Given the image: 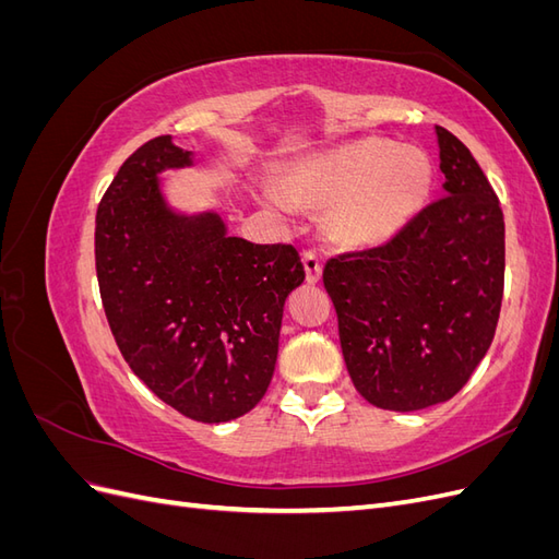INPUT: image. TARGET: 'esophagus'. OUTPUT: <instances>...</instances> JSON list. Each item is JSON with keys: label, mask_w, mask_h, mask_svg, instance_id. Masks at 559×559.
Returning a JSON list of instances; mask_svg holds the SVG:
<instances>
[{"label": "esophagus", "mask_w": 559, "mask_h": 559, "mask_svg": "<svg viewBox=\"0 0 559 559\" xmlns=\"http://www.w3.org/2000/svg\"><path fill=\"white\" fill-rule=\"evenodd\" d=\"M302 265H306V280H308V284H317L321 280V267H324L321 259L317 257L314 251H306V253H302Z\"/></svg>", "instance_id": "obj_1"}]
</instances>
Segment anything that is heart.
<instances>
[{
	"mask_svg": "<svg viewBox=\"0 0 559 559\" xmlns=\"http://www.w3.org/2000/svg\"><path fill=\"white\" fill-rule=\"evenodd\" d=\"M433 163L425 148L389 140H359L296 163L267 198L326 207L331 238L347 247H373L394 238L427 205Z\"/></svg>",
	"mask_w": 559,
	"mask_h": 559,
	"instance_id": "obj_1",
	"label": "heart"
}]
</instances>
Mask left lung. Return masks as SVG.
<instances>
[{
  "label": "left lung",
  "instance_id": "8db88e82",
  "mask_svg": "<svg viewBox=\"0 0 559 559\" xmlns=\"http://www.w3.org/2000/svg\"><path fill=\"white\" fill-rule=\"evenodd\" d=\"M445 175L394 240L331 259L324 286L357 392L413 413L452 399L483 361L503 296V212L471 151L436 126Z\"/></svg>",
  "mask_w": 559,
  "mask_h": 559
}]
</instances>
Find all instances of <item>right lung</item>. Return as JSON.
<instances>
[{
  "mask_svg": "<svg viewBox=\"0 0 559 559\" xmlns=\"http://www.w3.org/2000/svg\"><path fill=\"white\" fill-rule=\"evenodd\" d=\"M191 165L170 134L134 151L97 207L95 267L132 373L181 415L218 425L267 392L284 300L306 270L292 245L230 238L212 210H173L158 177Z\"/></svg>",
  "mask_w": 559,
  "mask_h": 559,
  "instance_id": "add662e5",
  "label": "right lung"
}]
</instances>
